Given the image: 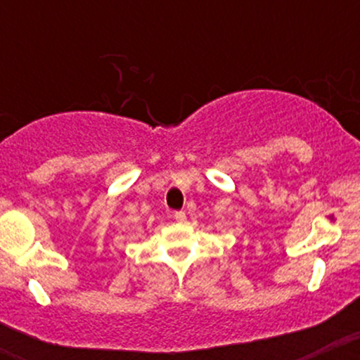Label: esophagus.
I'll return each mask as SVG.
<instances>
[{
  "mask_svg": "<svg viewBox=\"0 0 360 360\" xmlns=\"http://www.w3.org/2000/svg\"><path fill=\"white\" fill-rule=\"evenodd\" d=\"M174 218L177 221H184L186 220V213L183 212V210H181V212H176L174 213Z\"/></svg>",
  "mask_w": 360,
  "mask_h": 360,
  "instance_id": "obj_1",
  "label": "esophagus"
}]
</instances>
